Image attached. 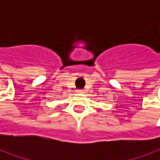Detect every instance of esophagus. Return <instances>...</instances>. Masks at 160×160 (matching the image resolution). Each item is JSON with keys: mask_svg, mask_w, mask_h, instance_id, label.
I'll list each match as a JSON object with an SVG mask.
<instances>
[{"mask_svg": "<svg viewBox=\"0 0 160 160\" xmlns=\"http://www.w3.org/2000/svg\"><path fill=\"white\" fill-rule=\"evenodd\" d=\"M77 92H78V93H83V92H84V91L83 89H77Z\"/></svg>", "mask_w": 160, "mask_h": 160, "instance_id": "1", "label": "esophagus"}]
</instances>
